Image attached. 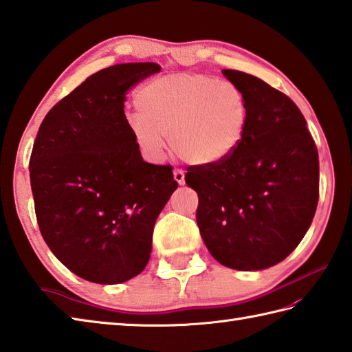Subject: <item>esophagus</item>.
Wrapping results in <instances>:
<instances>
[{
	"instance_id": "esophagus-1",
	"label": "esophagus",
	"mask_w": 352,
	"mask_h": 352,
	"mask_svg": "<svg viewBox=\"0 0 352 352\" xmlns=\"http://www.w3.org/2000/svg\"><path fill=\"white\" fill-rule=\"evenodd\" d=\"M175 181L179 184V185H184L185 184V171L182 168H176L175 170Z\"/></svg>"
}]
</instances>
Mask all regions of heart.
I'll return each instance as SVG.
<instances>
[{"mask_svg":"<svg viewBox=\"0 0 352 352\" xmlns=\"http://www.w3.org/2000/svg\"><path fill=\"white\" fill-rule=\"evenodd\" d=\"M140 114L129 117L137 146L151 160L171 147L191 164L220 162L236 149L247 124V102L238 85L203 74H173L137 93Z\"/></svg>","mask_w":352,"mask_h":352,"instance_id":"heart-1","label":"heart"}]
</instances>
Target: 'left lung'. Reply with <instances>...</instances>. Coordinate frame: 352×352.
Wrapping results in <instances>:
<instances>
[{"mask_svg":"<svg viewBox=\"0 0 352 352\" xmlns=\"http://www.w3.org/2000/svg\"><path fill=\"white\" fill-rule=\"evenodd\" d=\"M223 74L245 98L244 137L223 161L190 166L185 181L199 196L209 253L233 270H265L294 252L314 220L318 149L291 98L253 75Z\"/></svg>","mask_w":352,"mask_h":352,"instance_id":"1","label":"left lung"}]
</instances>
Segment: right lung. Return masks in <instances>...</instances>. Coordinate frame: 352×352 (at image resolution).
Returning <instances> with one entry per match:
<instances>
[{
	"instance_id": "right-lung-1",
	"label": "right lung",
	"mask_w": 352,
	"mask_h": 352,
	"mask_svg": "<svg viewBox=\"0 0 352 352\" xmlns=\"http://www.w3.org/2000/svg\"><path fill=\"white\" fill-rule=\"evenodd\" d=\"M160 70H99L51 108L34 140L38 229L57 259L93 283H123L144 270L156 218L177 188L173 167L143 161L123 110L124 93Z\"/></svg>"
}]
</instances>
